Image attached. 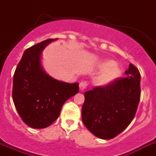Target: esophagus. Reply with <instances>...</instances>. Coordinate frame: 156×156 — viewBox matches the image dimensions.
<instances>
[{"instance_id": "esophagus-1", "label": "esophagus", "mask_w": 156, "mask_h": 156, "mask_svg": "<svg viewBox=\"0 0 156 156\" xmlns=\"http://www.w3.org/2000/svg\"><path fill=\"white\" fill-rule=\"evenodd\" d=\"M87 85H88V84H87L86 81H81V83L79 84V89L81 91H83L86 88Z\"/></svg>"}]
</instances>
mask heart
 <instances>
[{
	"label": "heart",
	"instance_id": "heart-1",
	"mask_svg": "<svg viewBox=\"0 0 156 156\" xmlns=\"http://www.w3.org/2000/svg\"><path fill=\"white\" fill-rule=\"evenodd\" d=\"M98 75L94 78V83L98 86H106L111 84L121 75L122 69L112 60H104L100 62Z\"/></svg>",
	"mask_w": 156,
	"mask_h": 156
}]
</instances>
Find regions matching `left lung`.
<instances>
[{"label": "left lung", "mask_w": 156, "mask_h": 156, "mask_svg": "<svg viewBox=\"0 0 156 156\" xmlns=\"http://www.w3.org/2000/svg\"><path fill=\"white\" fill-rule=\"evenodd\" d=\"M125 75L106 86L85 92L82 122L99 139L117 136L129 126L137 111L141 95L140 73L130 64Z\"/></svg>", "instance_id": "8db88e82"}]
</instances>
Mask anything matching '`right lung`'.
Wrapping results in <instances>:
<instances>
[{
    "mask_svg": "<svg viewBox=\"0 0 156 156\" xmlns=\"http://www.w3.org/2000/svg\"><path fill=\"white\" fill-rule=\"evenodd\" d=\"M48 39L24 51L13 78L12 98L23 122L34 129L51 125L60 115L64 103L79 91L78 83L58 81L48 75L41 64Z\"/></svg>",
    "mask_w": 156,
    "mask_h": 156,
    "instance_id": "right-lung-1",
    "label": "right lung"
}]
</instances>
